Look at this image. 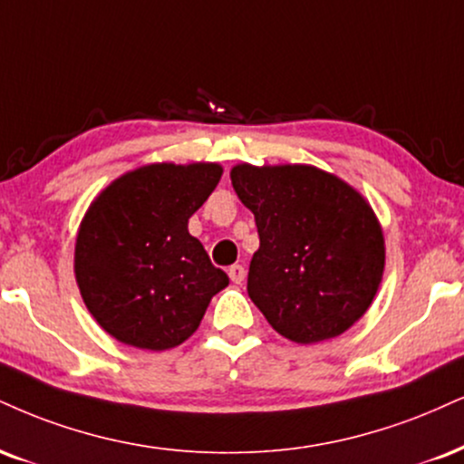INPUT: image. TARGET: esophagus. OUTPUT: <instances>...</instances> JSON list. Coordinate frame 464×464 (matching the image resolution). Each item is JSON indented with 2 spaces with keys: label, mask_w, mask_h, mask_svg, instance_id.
Listing matches in <instances>:
<instances>
[{
  "label": "esophagus",
  "mask_w": 464,
  "mask_h": 464,
  "mask_svg": "<svg viewBox=\"0 0 464 464\" xmlns=\"http://www.w3.org/2000/svg\"><path fill=\"white\" fill-rule=\"evenodd\" d=\"M228 278H231V281L236 283V285H239V283H242L244 278H246V270H244V266L236 264V266L228 267Z\"/></svg>",
  "instance_id": "esophagus-1"
}]
</instances>
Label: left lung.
<instances>
[{
	"instance_id": "8db88e82",
	"label": "left lung",
	"mask_w": 464,
	"mask_h": 464,
	"mask_svg": "<svg viewBox=\"0 0 464 464\" xmlns=\"http://www.w3.org/2000/svg\"><path fill=\"white\" fill-rule=\"evenodd\" d=\"M231 183L255 214L248 295L270 326L309 345L359 322L384 272L382 227L365 197L309 164H237Z\"/></svg>"
}]
</instances>
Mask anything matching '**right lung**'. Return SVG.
<instances>
[{
	"label": "right lung",
	"instance_id": "1",
	"mask_svg": "<svg viewBox=\"0 0 464 464\" xmlns=\"http://www.w3.org/2000/svg\"><path fill=\"white\" fill-rule=\"evenodd\" d=\"M220 177L214 161L147 164L114 179L83 214L75 281L91 315L116 342L153 353L177 348L228 285L188 231Z\"/></svg>",
	"mask_w": 464,
	"mask_h": 464
}]
</instances>
